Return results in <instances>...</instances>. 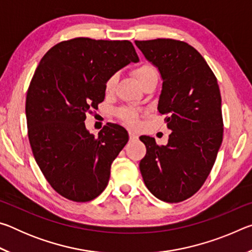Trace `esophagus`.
<instances>
[{
	"label": "esophagus",
	"mask_w": 252,
	"mask_h": 252,
	"mask_svg": "<svg viewBox=\"0 0 252 252\" xmlns=\"http://www.w3.org/2000/svg\"><path fill=\"white\" fill-rule=\"evenodd\" d=\"M129 136H130V140H136V139H138V134L134 133L133 131H130L129 132Z\"/></svg>",
	"instance_id": "1"
}]
</instances>
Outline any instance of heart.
I'll list each match as a JSON object with an SVG mask.
<instances>
[{"instance_id":"obj_1","label":"heart","mask_w":252,"mask_h":252,"mask_svg":"<svg viewBox=\"0 0 252 252\" xmlns=\"http://www.w3.org/2000/svg\"><path fill=\"white\" fill-rule=\"evenodd\" d=\"M133 75L139 81V83L142 85L148 83L149 81L158 79V72L155 69V66L151 64H142L133 70ZM118 81V75L113 74L106 80L105 82V92L112 93L114 91ZM119 117H120L123 121L126 122L130 126H136L139 121V113L135 109L131 108V106H126V108H121L118 111Z\"/></svg>"}]
</instances>
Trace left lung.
Wrapping results in <instances>:
<instances>
[{
	"mask_svg": "<svg viewBox=\"0 0 252 252\" xmlns=\"http://www.w3.org/2000/svg\"><path fill=\"white\" fill-rule=\"evenodd\" d=\"M163 80L158 104L170 130L168 144L141 135L147 153L140 171L150 192L181 202L202 187L222 143L221 95L216 75L193 46L183 41H135Z\"/></svg>",
	"mask_w": 252,
	"mask_h": 252,
	"instance_id": "8db88e82",
	"label": "left lung"
}]
</instances>
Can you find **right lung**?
Returning a JSON list of instances; mask_svg holds the SVG:
<instances>
[{
	"label": "right lung",
	"mask_w": 252,
	"mask_h": 252,
	"mask_svg": "<svg viewBox=\"0 0 252 252\" xmlns=\"http://www.w3.org/2000/svg\"><path fill=\"white\" fill-rule=\"evenodd\" d=\"M138 61L130 41L89 37L60 42L40 61L25 101L28 135L37 165L62 197L91 201L108 186L129 135L108 123L95 138L84 121L104 100L106 80Z\"/></svg>",
	"instance_id": "1"
}]
</instances>
